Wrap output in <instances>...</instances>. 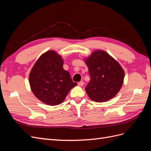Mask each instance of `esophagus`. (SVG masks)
Here are the masks:
<instances>
[{"mask_svg":"<svg viewBox=\"0 0 151 151\" xmlns=\"http://www.w3.org/2000/svg\"><path fill=\"white\" fill-rule=\"evenodd\" d=\"M78 85H79V86H83V85H84V82H83V81H80V82H79V83H78Z\"/></svg>","mask_w":151,"mask_h":151,"instance_id":"1","label":"esophagus"}]
</instances>
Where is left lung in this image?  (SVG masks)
<instances>
[{"instance_id": "1", "label": "left lung", "mask_w": 151, "mask_h": 151, "mask_svg": "<svg viewBox=\"0 0 151 151\" xmlns=\"http://www.w3.org/2000/svg\"><path fill=\"white\" fill-rule=\"evenodd\" d=\"M85 62L91 78L85 88L89 97L96 102L115 97L122 88L125 76L119 63L101 50L94 52Z\"/></svg>"}]
</instances>
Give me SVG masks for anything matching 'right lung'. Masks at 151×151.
I'll list each match as a JSON object with an SVG mask.
<instances>
[{"label":"right lung","instance_id":"1","mask_svg":"<svg viewBox=\"0 0 151 151\" xmlns=\"http://www.w3.org/2000/svg\"><path fill=\"white\" fill-rule=\"evenodd\" d=\"M62 57L54 51L43 54L29 74V81L35 96L51 106L62 103L69 91L77 86L69 72L63 68Z\"/></svg>","mask_w":151,"mask_h":151}]
</instances>
